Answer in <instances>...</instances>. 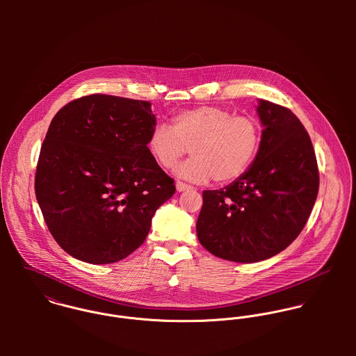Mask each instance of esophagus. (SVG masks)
Masks as SVG:
<instances>
[{
	"label": "esophagus",
	"mask_w": 356,
	"mask_h": 356,
	"mask_svg": "<svg viewBox=\"0 0 356 356\" xmlns=\"http://www.w3.org/2000/svg\"><path fill=\"white\" fill-rule=\"evenodd\" d=\"M175 186H177V191H178V192H185V191H188V189H192L191 185L184 184V182H181V181H177Z\"/></svg>",
	"instance_id": "esophagus-1"
}]
</instances>
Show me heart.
I'll return each instance as SVG.
<instances>
[{
  "label": "heart",
  "instance_id": "heart-1",
  "mask_svg": "<svg viewBox=\"0 0 356 356\" xmlns=\"http://www.w3.org/2000/svg\"><path fill=\"white\" fill-rule=\"evenodd\" d=\"M261 143L260 123L247 115L218 105L185 109L171 118V126L157 123L148 138L153 159L165 170L191 152L193 157L177 168L192 182L218 184L240 178L252 164Z\"/></svg>",
  "mask_w": 356,
  "mask_h": 356
}]
</instances>
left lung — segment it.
Instances as JSON below:
<instances>
[{
  "label": "left lung",
  "instance_id": "obj_1",
  "mask_svg": "<svg viewBox=\"0 0 356 356\" xmlns=\"http://www.w3.org/2000/svg\"><path fill=\"white\" fill-rule=\"evenodd\" d=\"M261 143L252 165L229 186L204 191L196 232L218 257L254 263L280 254L312 211L319 171L305 126L286 106L260 100Z\"/></svg>",
  "mask_w": 356,
  "mask_h": 356
}]
</instances>
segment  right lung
Instances as JSON below:
<instances>
[{"mask_svg": "<svg viewBox=\"0 0 356 356\" xmlns=\"http://www.w3.org/2000/svg\"><path fill=\"white\" fill-rule=\"evenodd\" d=\"M151 102L89 95L64 105L41 147L35 196L56 243L78 260L108 264L147 238L175 193L153 159Z\"/></svg>", "mask_w": 356, "mask_h": 356, "instance_id": "obj_1", "label": "right lung"}]
</instances>
